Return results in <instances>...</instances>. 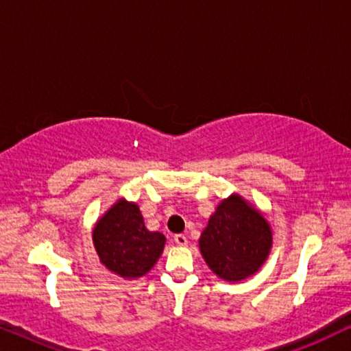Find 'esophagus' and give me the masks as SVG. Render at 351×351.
<instances>
[{
  "instance_id": "esophagus-1",
  "label": "esophagus",
  "mask_w": 351,
  "mask_h": 351,
  "mask_svg": "<svg viewBox=\"0 0 351 351\" xmlns=\"http://www.w3.org/2000/svg\"><path fill=\"white\" fill-rule=\"evenodd\" d=\"M174 241H176V244H179V246H185V244H186V237H185V234H176Z\"/></svg>"
}]
</instances>
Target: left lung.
Returning <instances> with one entry per match:
<instances>
[{"label":"left lung","mask_w":351,"mask_h":351,"mask_svg":"<svg viewBox=\"0 0 351 351\" xmlns=\"http://www.w3.org/2000/svg\"><path fill=\"white\" fill-rule=\"evenodd\" d=\"M271 247V230L261 213L232 195L210 215L201 233L199 249L215 275L239 281L254 275Z\"/></svg>","instance_id":"obj_1"}]
</instances>
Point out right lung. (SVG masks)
<instances>
[{
    "instance_id": "add662e5",
    "label": "right lung",
    "mask_w": 351,
    "mask_h": 351,
    "mask_svg": "<svg viewBox=\"0 0 351 351\" xmlns=\"http://www.w3.org/2000/svg\"><path fill=\"white\" fill-rule=\"evenodd\" d=\"M93 237L100 262L123 278L150 271L166 243L165 234L145 228L138 206L124 199L95 223Z\"/></svg>"
}]
</instances>
